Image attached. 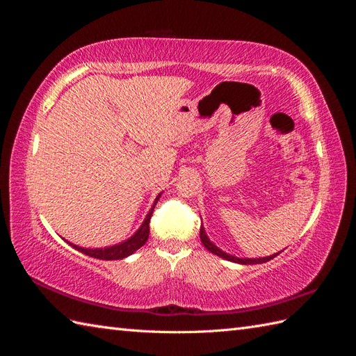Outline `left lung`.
I'll list each match as a JSON object with an SVG mask.
<instances>
[{
  "instance_id": "left-lung-1",
  "label": "left lung",
  "mask_w": 356,
  "mask_h": 356,
  "mask_svg": "<svg viewBox=\"0 0 356 356\" xmlns=\"http://www.w3.org/2000/svg\"><path fill=\"white\" fill-rule=\"evenodd\" d=\"M200 241H202V243L204 245V248H207L208 251H211L212 254L218 255V257H221V258H225V260L233 261V263H241V264H260V263H266V261H268V260H272L273 257L277 255V254H275V255L264 257V258H238V257H233V255L225 254V252H222L221 250H218V248L215 246V245L208 239L207 233H204L203 225H200Z\"/></svg>"
}]
</instances>
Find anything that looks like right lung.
Wrapping results in <instances>:
<instances>
[{
    "label": "right lung",
    "instance_id": "right-lung-1",
    "mask_svg": "<svg viewBox=\"0 0 356 356\" xmlns=\"http://www.w3.org/2000/svg\"><path fill=\"white\" fill-rule=\"evenodd\" d=\"M159 197H160V195L157 196V199H156V202L153 204V208L149 209V212L147 213V217H145L141 227H139V230L132 236L131 239H127L126 242L114 245V246L104 248V250H102V248H96V250H88V248H80V246L72 245V243H70V245H72V248H75V250H77V251H80V252H83L86 255H89V257H93V258H99V260H122V258L134 254L148 239L149 220H152V215H153V211H154V207H156Z\"/></svg>",
    "mask_w": 356,
    "mask_h": 356
}]
</instances>
